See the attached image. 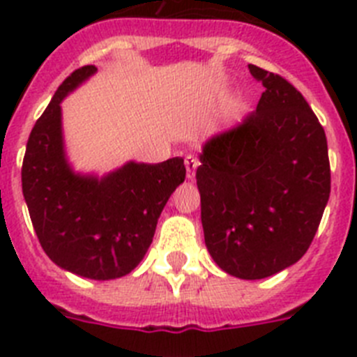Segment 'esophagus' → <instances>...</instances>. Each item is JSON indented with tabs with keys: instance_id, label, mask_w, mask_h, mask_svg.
Segmentation results:
<instances>
[{
	"instance_id": "1",
	"label": "esophagus",
	"mask_w": 357,
	"mask_h": 357,
	"mask_svg": "<svg viewBox=\"0 0 357 357\" xmlns=\"http://www.w3.org/2000/svg\"><path fill=\"white\" fill-rule=\"evenodd\" d=\"M184 162H185V175H188L189 181H193L195 175H197L198 164H200V162H198L197 157H193V155H188V157H185Z\"/></svg>"
}]
</instances>
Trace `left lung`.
I'll list each match as a JSON object with an SVG mask.
<instances>
[{
	"instance_id": "1",
	"label": "left lung",
	"mask_w": 357,
	"mask_h": 357,
	"mask_svg": "<svg viewBox=\"0 0 357 357\" xmlns=\"http://www.w3.org/2000/svg\"><path fill=\"white\" fill-rule=\"evenodd\" d=\"M257 109L204 144L197 184L214 263L229 275H275L307 252L331 193L324 127L282 77L250 64Z\"/></svg>"
}]
</instances>
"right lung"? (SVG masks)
Masks as SVG:
<instances>
[{
  "label": "right lung",
  "mask_w": 357,
  "mask_h": 357,
  "mask_svg": "<svg viewBox=\"0 0 357 357\" xmlns=\"http://www.w3.org/2000/svg\"><path fill=\"white\" fill-rule=\"evenodd\" d=\"M94 66L73 71L37 119L26 143L21 181L40 247L66 272L94 280L127 275L146 254L157 220L185 178L184 159L127 162L96 175L75 173L66 159L61 102Z\"/></svg>",
  "instance_id": "obj_1"
}]
</instances>
